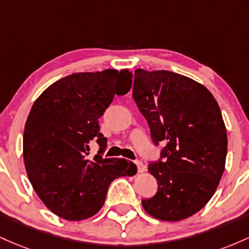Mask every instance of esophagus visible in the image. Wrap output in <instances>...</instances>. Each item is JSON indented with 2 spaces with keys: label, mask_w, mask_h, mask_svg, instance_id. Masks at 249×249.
<instances>
[{
  "label": "esophagus",
  "mask_w": 249,
  "mask_h": 249,
  "mask_svg": "<svg viewBox=\"0 0 249 249\" xmlns=\"http://www.w3.org/2000/svg\"><path fill=\"white\" fill-rule=\"evenodd\" d=\"M135 164H136V167H138L139 173H143L144 170H146V166H144L141 161H135Z\"/></svg>",
  "instance_id": "obj_1"
}]
</instances>
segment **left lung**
<instances>
[{
	"mask_svg": "<svg viewBox=\"0 0 249 249\" xmlns=\"http://www.w3.org/2000/svg\"><path fill=\"white\" fill-rule=\"evenodd\" d=\"M134 101L147 120L161 159L148 164L158 192L142 200L150 216L180 221L213 196L225 170L227 132L216 100L205 86L168 71L136 69Z\"/></svg>",
	"mask_w": 249,
	"mask_h": 249,
	"instance_id": "8db88e82",
	"label": "left lung"
}]
</instances>
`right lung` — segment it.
I'll return each instance as SVG.
<instances>
[{"label":"right lung","mask_w":249,"mask_h":249,"mask_svg":"<svg viewBox=\"0 0 249 249\" xmlns=\"http://www.w3.org/2000/svg\"><path fill=\"white\" fill-rule=\"evenodd\" d=\"M132 76L127 69L75 72L49 86L33 105L24 125V166L36 194L57 216L91 217L116 178L136 174L132 161L100 155L107 139L100 133L99 119L115 94L130 90ZM93 139L100 150L89 159Z\"/></svg>","instance_id":"right-lung-1"}]
</instances>
